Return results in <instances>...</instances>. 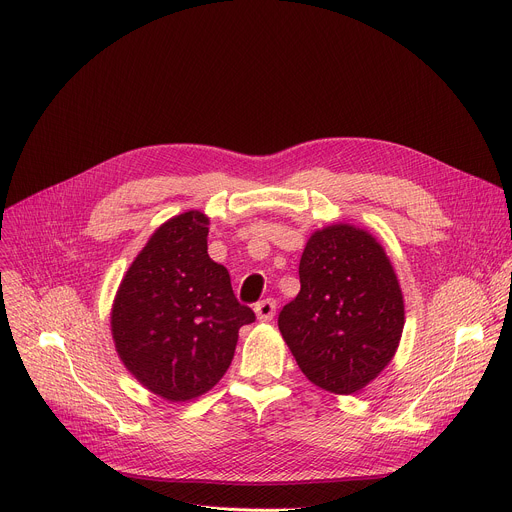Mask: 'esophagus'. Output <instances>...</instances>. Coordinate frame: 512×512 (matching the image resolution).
Returning a JSON list of instances; mask_svg holds the SVG:
<instances>
[{
  "mask_svg": "<svg viewBox=\"0 0 512 512\" xmlns=\"http://www.w3.org/2000/svg\"><path fill=\"white\" fill-rule=\"evenodd\" d=\"M255 314H257V320H259V322H269V320H273V316H275V300H273V298L261 300V302L255 306Z\"/></svg>",
  "mask_w": 512,
  "mask_h": 512,
  "instance_id": "1",
  "label": "esophagus"
}]
</instances>
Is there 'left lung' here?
<instances>
[{"label":"left lung","mask_w":512,"mask_h":512,"mask_svg":"<svg viewBox=\"0 0 512 512\" xmlns=\"http://www.w3.org/2000/svg\"><path fill=\"white\" fill-rule=\"evenodd\" d=\"M300 283L277 324L302 373L336 395L367 387L391 362L405 324L383 247L344 223L316 231L300 259Z\"/></svg>","instance_id":"8db88e82"}]
</instances>
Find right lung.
<instances>
[{
	"mask_svg": "<svg viewBox=\"0 0 512 512\" xmlns=\"http://www.w3.org/2000/svg\"><path fill=\"white\" fill-rule=\"evenodd\" d=\"M208 218L190 210L164 223L127 269L111 312L127 371L166 401H190L223 379L239 328L255 322L227 267L208 257Z\"/></svg>",
	"mask_w": 512,
	"mask_h": 512,
	"instance_id": "1",
	"label": "right lung"
}]
</instances>
